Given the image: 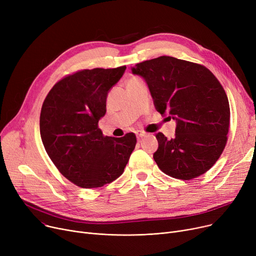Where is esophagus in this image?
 <instances>
[{
    "mask_svg": "<svg viewBox=\"0 0 256 256\" xmlns=\"http://www.w3.org/2000/svg\"><path fill=\"white\" fill-rule=\"evenodd\" d=\"M136 136H137L138 139H141L142 137L145 136V132H141V130H138V132H136Z\"/></svg>",
    "mask_w": 256,
    "mask_h": 256,
    "instance_id": "34e87169",
    "label": "esophagus"
}]
</instances>
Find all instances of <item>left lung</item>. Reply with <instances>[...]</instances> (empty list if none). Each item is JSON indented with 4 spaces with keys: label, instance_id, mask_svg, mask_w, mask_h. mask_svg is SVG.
Returning a JSON list of instances; mask_svg holds the SVG:
<instances>
[{
    "label": "left lung",
    "instance_id": "left-lung-1",
    "mask_svg": "<svg viewBox=\"0 0 256 256\" xmlns=\"http://www.w3.org/2000/svg\"><path fill=\"white\" fill-rule=\"evenodd\" d=\"M132 74L145 80L156 110L176 121L173 139L156 135L158 168L184 180L206 173L220 158L230 128V102L217 78L202 65L169 56L138 63Z\"/></svg>",
    "mask_w": 256,
    "mask_h": 256
}]
</instances>
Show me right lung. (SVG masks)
<instances>
[{
	"instance_id": "obj_1",
	"label": "right lung",
	"mask_w": 256,
	"mask_h": 256,
	"mask_svg": "<svg viewBox=\"0 0 256 256\" xmlns=\"http://www.w3.org/2000/svg\"><path fill=\"white\" fill-rule=\"evenodd\" d=\"M126 66L78 72L62 78L46 98L40 136L52 163L78 186L98 188L118 178L136 146L135 134L104 137L98 121L108 93Z\"/></svg>"
}]
</instances>
